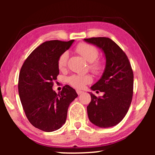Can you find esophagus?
<instances>
[{"label": "esophagus", "instance_id": "34e87169", "mask_svg": "<svg viewBox=\"0 0 155 155\" xmlns=\"http://www.w3.org/2000/svg\"><path fill=\"white\" fill-rule=\"evenodd\" d=\"M77 91V93L78 95H80V94H82V93L83 92V91L79 90H77V91Z\"/></svg>", "mask_w": 155, "mask_h": 155}]
</instances>
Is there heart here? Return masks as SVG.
Returning a JSON list of instances; mask_svg holds the SVG:
<instances>
[{
	"label": "heart",
	"instance_id": "heart-1",
	"mask_svg": "<svg viewBox=\"0 0 155 155\" xmlns=\"http://www.w3.org/2000/svg\"><path fill=\"white\" fill-rule=\"evenodd\" d=\"M76 51L81 54L86 61L90 63V69L96 74H99L103 71L104 63L98 59L99 52L95 46L87 43H81L76 47ZM68 58V52H64L60 54L57 60V65L60 70L66 67ZM92 81L91 77L89 74L78 75L72 74L68 78V82L70 85L75 88H82Z\"/></svg>",
	"mask_w": 155,
	"mask_h": 155
}]
</instances>
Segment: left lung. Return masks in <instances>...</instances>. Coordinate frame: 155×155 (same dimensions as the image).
Instances as JSON below:
<instances>
[{"label":"left lung","instance_id":"obj_1","mask_svg":"<svg viewBox=\"0 0 155 155\" xmlns=\"http://www.w3.org/2000/svg\"><path fill=\"white\" fill-rule=\"evenodd\" d=\"M104 51L106 68L103 76L91 87L104 92L96 97L90 93L91 102L87 107L90 122L97 127L108 128L122 121L129 109L133 94V72L130 63L122 48L109 38L84 39Z\"/></svg>","mask_w":155,"mask_h":155}]
</instances>
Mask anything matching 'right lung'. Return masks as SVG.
<instances>
[{
  "mask_svg": "<svg viewBox=\"0 0 155 155\" xmlns=\"http://www.w3.org/2000/svg\"><path fill=\"white\" fill-rule=\"evenodd\" d=\"M73 41H45L31 52L20 69L18 92L25 115L33 127L45 132L65 124L68 107L78 96L68 85L59 94L52 90L59 73L57 60Z\"/></svg>",
  "mask_w": 155,
  "mask_h": 155,
  "instance_id": "add662e5",
  "label": "right lung"
}]
</instances>
